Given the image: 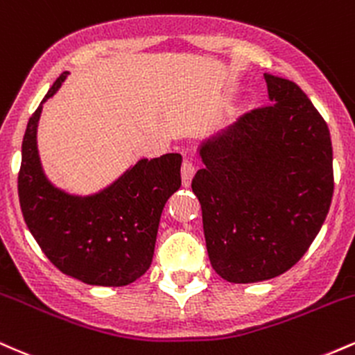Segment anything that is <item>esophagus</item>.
<instances>
[{"label":"esophagus","mask_w":355,"mask_h":355,"mask_svg":"<svg viewBox=\"0 0 355 355\" xmlns=\"http://www.w3.org/2000/svg\"><path fill=\"white\" fill-rule=\"evenodd\" d=\"M193 175H195L193 162L189 160V158H185V160H183V164H182V183H183V187L190 185Z\"/></svg>","instance_id":"34e87169"}]
</instances>
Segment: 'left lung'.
<instances>
[{
  "mask_svg": "<svg viewBox=\"0 0 355 355\" xmlns=\"http://www.w3.org/2000/svg\"><path fill=\"white\" fill-rule=\"evenodd\" d=\"M263 78L270 105L203 141L205 166L191 180L210 263L232 284L262 282L294 267L334 193L325 120L294 81Z\"/></svg>",
  "mask_w": 355,
  "mask_h": 355,
  "instance_id": "1",
  "label": "left lung"
}]
</instances>
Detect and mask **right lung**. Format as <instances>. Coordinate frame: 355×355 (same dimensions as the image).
Instances as JSON below:
<instances>
[{"instance_id":"right-lung-1","label":"right lung","mask_w":355,"mask_h":355,"mask_svg":"<svg viewBox=\"0 0 355 355\" xmlns=\"http://www.w3.org/2000/svg\"><path fill=\"white\" fill-rule=\"evenodd\" d=\"M67 76L68 71L61 73L28 121L18 173L19 205L31 235L58 270L89 285L121 287L135 282L152 263L162 210L182 185V155L144 158L88 197L53 187L40 164L36 128L43 103Z\"/></svg>"}]
</instances>
